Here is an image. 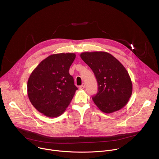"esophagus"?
Returning a JSON list of instances; mask_svg holds the SVG:
<instances>
[{"mask_svg": "<svg viewBox=\"0 0 159 159\" xmlns=\"http://www.w3.org/2000/svg\"><path fill=\"white\" fill-rule=\"evenodd\" d=\"M79 88H80V89H84L85 88V84H82L80 86Z\"/></svg>", "mask_w": 159, "mask_h": 159, "instance_id": "esophagus-1", "label": "esophagus"}]
</instances>
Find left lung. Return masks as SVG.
Returning <instances> with one entry per match:
<instances>
[{"label": "left lung", "mask_w": 159, "mask_h": 159, "mask_svg": "<svg viewBox=\"0 0 159 159\" xmlns=\"http://www.w3.org/2000/svg\"><path fill=\"white\" fill-rule=\"evenodd\" d=\"M80 56L96 78L98 91L93 100L98 108L106 113L122 108L133 92L131 77L123 65L107 52H85Z\"/></svg>", "instance_id": "1"}]
</instances>
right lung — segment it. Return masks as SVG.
<instances>
[{"mask_svg":"<svg viewBox=\"0 0 159 159\" xmlns=\"http://www.w3.org/2000/svg\"><path fill=\"white\" fill-rule=\"evenodd\" d=\"M74 53L50 55L34 70L27 82V93L32 105L48 117L63 114L77 88L69 69Z\"/></svg>","mask_w":159,"mask_h":159,"instance_id":"add662e5","label":"right lung"}]
</instances>
